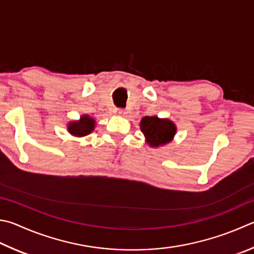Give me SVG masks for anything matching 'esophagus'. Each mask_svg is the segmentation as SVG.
I'll list each match as a JSON object with an SVG mask.
<instances>
[{"label":"esophagus","instance_id":"obj_1","mask_svg":"<svg viewBox=\"0 0 254 254\" xmlns=\"http://www.w3.org/2000/svg\"><path fill=\"white\" fill-rule=\"evenodd\" d=\"M113 112H114L115 114H118V115H123V114H126V109L115 108V109L113 110Z\"/></svg>","mask_w":254,"mask_h":254}]
</instances>
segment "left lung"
Returning a JSON list of instances; mask_svg holds the SVG:
<instances>
[{"label": "left lung", "instance_id": "obj_1", "mask_svg": "<svg viewBox=\"0 0 254 254\" xmlns=\"http://www.w3.org/2000/svg\"><path fill=\"white\" fill-rule=\"evenodd\" d=\"M140 127L151 146L163 145L170 142L177 131L171 121L167 119H159L158 117H144Z\"/></svg>", "mask_w": 254, "mask_h": 254}]
</instances>
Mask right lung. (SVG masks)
I'll list each match as a JSON object with an SVG mask.
<instances>
[{"label":"right lung","instance_id":"obj_1","mask_svg":"<svg viewBox=\"0 0 254 254\" xmlns=\"http://www.w3.org/2000/svg\"><path fill=\"white\" fill-rule=\"evenodd\" d=\"M95 121L89 115H83L80 121L72 122L68 126V131L75 136H85L93 131Z\"/></svg>","mask_w":254,"mask_h":254}]
</instances>
